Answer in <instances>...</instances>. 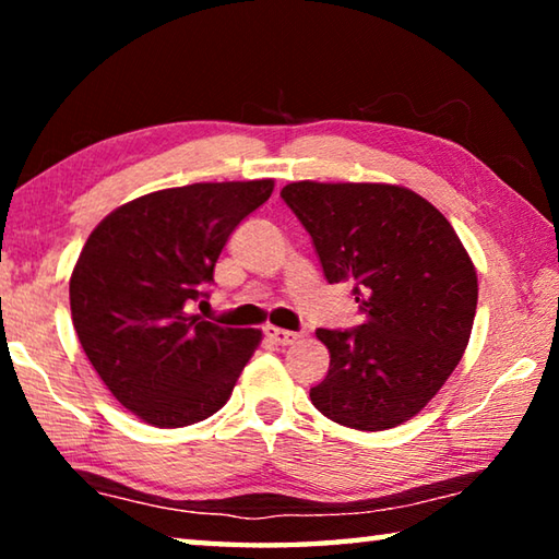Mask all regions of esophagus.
<instances>
[{"label":"esophagus","instance_id":"esophagus-1","mask_svg":"<svg viewBox=\"0 0 559 559\" xmlns=\"http://www.w3.org/2000/svg\"><path fill=\"white\" fill-rule=\"evenodd\" d=\"M263 335H266L271 343H276V345H293L298 340V333H290V330L273 328V325L263 328Z\"/></svg>","mask_w":559,"mask_h":559}]
</instances>
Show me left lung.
<instances>
[{"instance_id":"8db88e82","label":"left lung","mask_w":559,"mask_h":559,"mask_svg":"<svg viewBox=\"0 0 559 559\" xmlns=\"http://www.w3.org/2000/svg\"><path fill=\"white\" fill-rule=\"evenodd\" d=\"M281 197L313 239L328 283H353L365 316L357 328L316 330L330 370L310 402L349 429L400 427L468 345L478 278L466 249L437 206L396 185L306 179Z\"/></svg>"}]
</instances>
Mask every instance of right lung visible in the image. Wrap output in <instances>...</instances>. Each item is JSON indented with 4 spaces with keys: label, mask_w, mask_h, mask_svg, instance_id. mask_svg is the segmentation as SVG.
<instances>
[{
    "label": "right lung",
    "mask_w": 559,
    "mask_h": 559,
    "mask_svg": "<svg viewBox=\"0 0 559 559\" xmlns=\"http://www.w3.org/2000/svg\"><path fill=\"white\" fill-rule=\"evenodd\" d=\"M273 192V179L200 182L118 206L83 246L71 273V318L112 396L159 429L219 412L261 330L222 328L187 313L210 298L231 231Z\"/></svg>",
    "instance_id": "obj_1"
}]
</instances>
